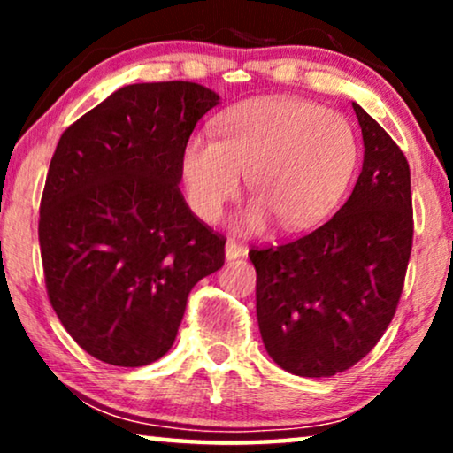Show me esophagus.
<instances>
[{"label":"esophagus","instance_id":"esophagus-1","mask_svg":"<svg viewBox=\"0 0 453 453\" xmlns=\"http://www.w3.org/2000/svg\"><path fill=\"white\" fill-rule=\"evenodd\" d=\"M247 253V250L241 243H234V241H226L225 245V257L231 262V259H237V257H243Z\"/></svg>","mask_w":453,"mask_h":453}]
</instances>
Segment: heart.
Listing matches in <instances>:
<instances>
[{
    "label": "heart",
    "mask_w": 453,
    "mask_h": 453,
    "mask_svg": "<svg viewBox=\"0 0 453 453\" xmlns=\"http://www.w3.org/2000/svg\"><path fill=\"white\" fill-rule=\"evenodd\" d=\"M216 140L194 135L181 154L189 206L216 222L247 175L256 202L239 228L259 233L272 219L284 231L318 225L344 196L358 160L350 121L336 111L293 96L257 98L216 119Z\"/></svg>",
    "instance_id": "1"
}]
</instances>
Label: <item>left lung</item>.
<instances>
[{"label": "left lung", "mask_w": 453, "mask_h": 453, "mask_svg": "<svg viewBox=\"0 0 453 453\" xmlns=\"http://www.w3.org/2000/svg\"><path fill=\"white\" fill-rule=\"evenodd\" d=\"M352 109L365 157L344 206L305 237L250 251L265 350L301 377L342 373L369 355L394 318L411 259L408 160L367 111Z\"/></svg>", "instance_id": "8db88e82"}]
</instances>
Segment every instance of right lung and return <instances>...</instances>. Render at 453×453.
<instances>
[{"instance_id": "right-lung-1", "label": "right lung", "mask_w": 453, "mask_h": 453, "mask_svg": "<svg viewBox=\"0 0 453 453\" xmlns=\"http://www.w3.org/2000/svg\"><path fill=\"white\" fill-rule=\"evenodd\" d=\"M220 96L196 82L129 84L61 134L41 200L49 301L98 361L142 367L175 342L189 290L225 237L183 200L181 154Z\"/></svg>"}]
</instances>
